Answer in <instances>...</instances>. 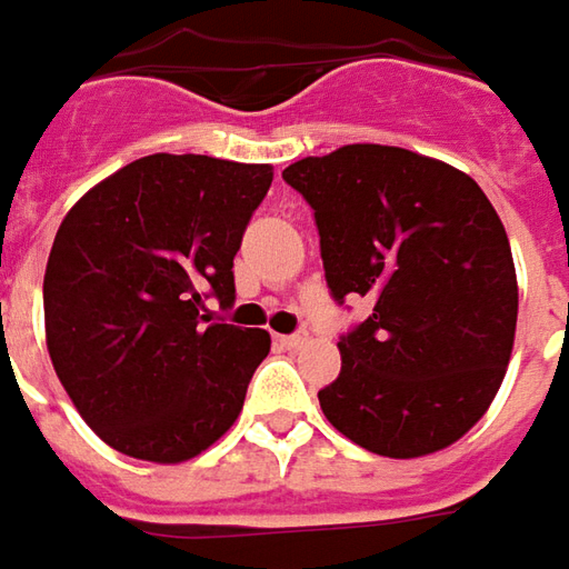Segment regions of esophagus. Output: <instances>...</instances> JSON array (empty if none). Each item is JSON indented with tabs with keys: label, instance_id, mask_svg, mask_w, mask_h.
<instances>
[{
	"label": "esophagus",
	"instance_id": "1",
	"mask_svg": "<svg viewBox=\"0 0 569 569\" xmlns=\"http://www.w3.org/2000/svg\"><path fill=\"white\" fill-rule=\"evenodd\" d=\"M277 342H280V346H286V349H299V346H305V342H308V336H305V333L277 336Z\"/></svg>",
	"mask_w": 569,
	"mask_h": 569
}]
</instances>
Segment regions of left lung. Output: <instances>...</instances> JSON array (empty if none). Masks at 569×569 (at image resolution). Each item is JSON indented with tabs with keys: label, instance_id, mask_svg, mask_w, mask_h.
<instances>
[{
	"label": "left lung",
	"instance_id": "left-lung-1",
	"mask_svg": "<svg viewBox=\"0 0 569 569\" xmlns=\"http://www.w3.org/2000/svg\"><path fill=\"white\" fill-rule=\"evenodd\" d=\"M315 208L327 286L373 315L339 339L327 420L382 458L458 442L511 361L517 273L505 223L467 173L398 146L355 142L283 171Z\"/></svg>",
	"mask_w": 569,
	"mask_h": 569
}]
</instances>
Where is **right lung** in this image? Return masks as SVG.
<instances>
[{"mask_svg":"<svg viewBox=\"0 0 569 569\" xmlns=\"http://www.w3.org/2000/svg\"><path fill=\"white\" fill-rule=\"evenodd\" d=\"M270 180V164L146 154L61 220L42 280L46 346L114 451L180 463L236 423L270 336L202 311L204 299L233 305V258Z\"/></svg>","mask_w":569,"mask_h":569,"instance_id":"obj_1","label":"right lung"}]
</instances>
